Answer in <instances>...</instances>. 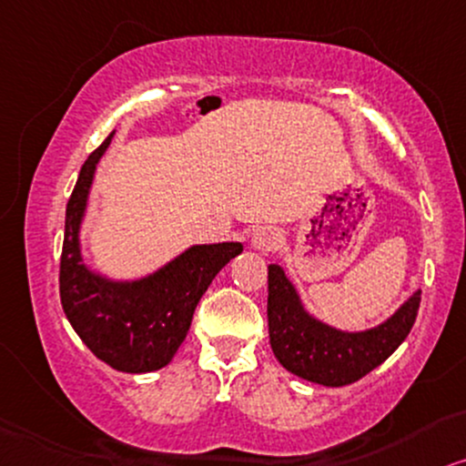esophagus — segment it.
<instances>
[{
  "mask_svg": "<svg viewBox=\"0 0 466 466\" xmlns=\"http://www.w3.org/2000/svg\"><path fill=\"white\" fill-rule=\"evenodd\" d=\"M279 243H281L279 232H275V229H270V228L256 229V232H253V238H251V245L256 247V249H260V251L277 249Z\"/></svg>",
  "mask_w": 466,
  "mask_h": 466,
  "instance_id": "34e87169",
  "label": "esophagus"
}]
</instances>
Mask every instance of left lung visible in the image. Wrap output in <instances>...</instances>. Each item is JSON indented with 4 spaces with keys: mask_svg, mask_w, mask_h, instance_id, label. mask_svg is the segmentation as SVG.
<instances>
[{
    "mask_svg": "<svg viewBox=\"0 0 466 466\" xmlns=\"http://www.w3.org/2000/svg\"><path fill=\"white\" fill-rule=\"evenodd\" d=\"M421 290L382 325L346 333L318 322L277 264L268 267V338L277 361L288 372L327 387L350 385L385 361L415 325Z\"/></svg>",
    "mask_w": 466,
    "mask_h": 466,
    "instance_id": "1",
    "label": "left lung"
}]
</instances>
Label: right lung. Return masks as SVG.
Here are the masks:
<instances>
[{"instance_id": "right-lung-1", "label": "right lung", "mask_w": 466, "mask_h": 466, "mask_svg": "<svg viewBox=\"0 0 466 466\" xmlns=\"http://www.w3.org/2000/svg\"><path fill=\"white\" fill-rule=\"evenodd\" d=\"M111 137L114 133L86 158L66 204L60 299L76 335L101 361L120 372H155L172 361L206 288L243 245H196L137 281H109L87 270L81 262L79 226L94 169Z\"/></svg>"}]
</instances>
